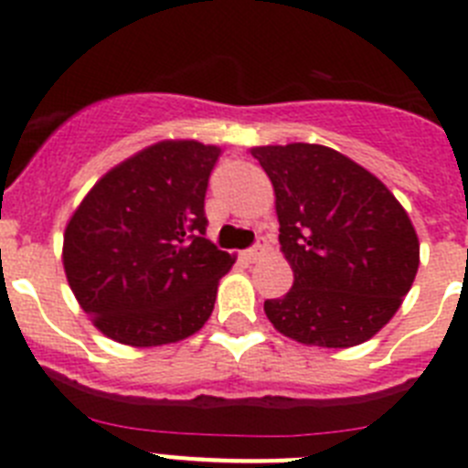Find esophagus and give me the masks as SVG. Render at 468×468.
Instances as JSON below:
<instances>
[{"instance_id": "1", "label": "esophagus", "mask_w": 468, "mask_h": 468, "mask_svg": "<svg viewBox=\"0 0 468 468\" xmlns=\"http://www.w3.org/2000/svg\"><path fill=\"white\" fill-rule=\"evenodd\" d=\"M264 250H267V239L258 237V241H255V246H253V248H248L246 253H243V260H246V262H255V260L262 258Z\"/></svg>"}]
</instances>
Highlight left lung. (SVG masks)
<instances>
[{
    "label": "left lung",
    "instance_id": "left-lung-1",
    "mask_svg": "<svg viewBox=\"0 0 468 468\" xmlns=\"http://www.w3.org/2000/svg\"><path fill=\"white\" fill-rule=\"evenodd\" d=\"M250 154L274 185L279 243L295 276L283 297L264 302V314L300 345H363L415 281L410 218L382 180L324 144H267Z\"/></svg>",
    "mask_w": 468,
    "mask_h": 468
}]
</instances>
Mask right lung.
<instances>
[{
	"mask_svg": "<svg viewBox=\"0 0 468 468\" xmlns=\"http://www.w3.org/2000/svg\"><path fill=\"white\" fill-rule=\"evenodd\" d=\"M220 147L161 140L93 185L65 227L63 267L93 325L128 346L204 328L234 258L206 239L204 198Z\"/></svg>",
	"mask_w": 468,
	"mask_h": 468,
	"instance_id": "right-lung-1",
	"label": "right lung"
}]
</instances>
